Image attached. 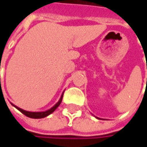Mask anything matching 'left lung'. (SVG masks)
<instances>
[{
  "label": "left lung",
  "mask_w": 147,
  "mask_h": 147,
  "mask_svg": "<svg viewBox=\"0 0 147 147\" xmlns=\"http://www.w3.org/2000/svg\"><path fill=\"white\" fill-rule=\"evenodd\" d=\"M96 118H97V117H96ZM97 119H99V118H97Z\"/></svg>",
  "instance_id": "1"
}]
</instances>
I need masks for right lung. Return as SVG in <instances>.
<instances>
[{
    "instance_id": "add662e5",
    "label": "right lung",
    "mask_w": 147,
    "mask_h": 147,
    "mask_svg": "<svg viewBox=\"0 0 147 147\" xmlns=\"http://www.w3.org/2000/svg\"><path fill=\"white\" fill-rule=\"evenodd\" d=\"M63 95H64V92H63L62 95H61V96H60V98H59V100H58V102L53 107H51V109L46 110V111H42V112H31V111H27V110H23V109H21V108H20V107H18V106L14 105H13L12 103H11V104H12V105L14 106L17 110H20L21 113H23L24 115L28 116V117H29V118H32V119H42V118H45V117L48 116L49 115H51V113H53L54 111L58 108V106L60 105L61 101H62Z\"/></svg>"
}]
</instances>
